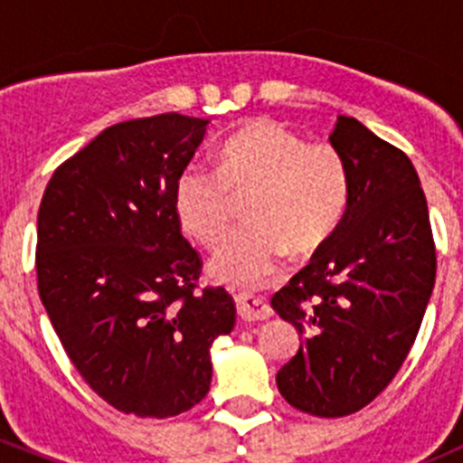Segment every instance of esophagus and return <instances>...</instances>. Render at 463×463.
<instances>
[{
  "instance_id": "obj_1",
  "label": "esophagus",
  "mask_w": 463,
  "mask_h": 463,
  "mask_svg": "<svg viewBox=\"0 0 463 463\" xmlns=\"http://www.w3.org/2000/svg\"><path fill=\"white\" fill-rule=\"evenodd\" d=\"M237 314L244 322H260L269 320L273 316L269 302L264 298L250 296V293H240L237 296Z\"/></svg>"
}]
</instances>
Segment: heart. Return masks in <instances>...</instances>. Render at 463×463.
Wrapping results in <instances>:
<instances>
[{"label":"heart","mask_w":463,"mask_h":463,"mask_svg":"<svg viewBox=\"0 0 463 463\" xmlns=\"http://www.w3.org/2000/svg\"><path fill=\"white\" fill-rule=\"evenodd\" d=\"M237 197L253 219L219 241L210 270L223 282L255 287L291 250L314 255L347 213L349 172L329 143H307L270 118L249 120L219 149V167L188 163L175 184L181 228L213 246L226 231Z\"/></svg>","instance_id":"obj_1"}]
</instances>
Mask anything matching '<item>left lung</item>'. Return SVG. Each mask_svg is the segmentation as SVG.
I'll return each instance as SVG.
<instances>
[{"label":"left lung","mask_w":463,"mask_h":463,"mask_svg":"<svg viewBox=\"0 0 463 463\" xmlns=\"http://www.w3.org/2000/svg\"><path fill=\"white\" fill-rule=\"evenodd\" d=\"M349 172L338 231L270 307L302 335L279 394L314 417L358 412L408 358L430 302L437 255L412 161L352 116L329 134Z\"/></svg>","instance_id":"8db88e82"}]
</instances>
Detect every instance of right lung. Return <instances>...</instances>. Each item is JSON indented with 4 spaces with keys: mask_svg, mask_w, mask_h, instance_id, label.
<instances>
[{
    "mask_svg": "<svg viewBox=\"0 0 463 463\" xmlns=\"http://www.w3.org/2000/svg\"><path fill=\"white\" fill-rule=\"evenodd\" d=\"M208 123L111 125L53 172L37 213L42 305L89 387L125 414L194 408L210 390V347L235 326L226 288L197 291L202 260L175 210Z\"/></svg>",
    "mask_w": 463,
    "mask_h": 463,
    "instance_id": "obj_1",
    "label": "right lung"
}]
</instances>
